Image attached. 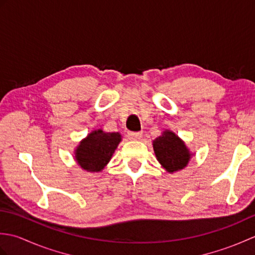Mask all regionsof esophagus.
<instances>
[{"label":"esophagus","mask_w":255,"mask_h":255,"mask_svg":"<svg viewBox=\"0 0 255 255\" xmlns=\"http://www.w3.org/2000/svg\"><path fill=\"white\" fill-rule=\"evenodd\" d=\"M141 137H142V132H140V131H138V132H132V131L128 132V138L130 140H139Z\"/></svg>","instance_id":"obj_1"}]
</instances>
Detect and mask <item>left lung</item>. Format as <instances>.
Returning a JSON list of instances; mask_svg holds the SVG:
<instances>
[{
	"label": "left lung",
	"instance_id": "obj_1",
	"mask_svg": "<svg viewBox=\"0 0 255 255\" xmlns=\"http://www.w3.org/2000/svg\"><path fill=\"white\" fill-rule=\"evenodd\" d=\"M153 150L160 164L170 173L184 169L192 158L183 140L170 130L153 140Z\"/></svg>",
	"mask_w": 255,
	"mask_h": 255
}]
</instances>
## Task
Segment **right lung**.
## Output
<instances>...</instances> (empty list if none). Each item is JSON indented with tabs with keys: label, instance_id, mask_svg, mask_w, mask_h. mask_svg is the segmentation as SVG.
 I'll use <instances>...</instances> for the list:
<instances>
[{
	"label": "right lung",
	"instance_id": "add662e5",
	"mask_svg": "<svg viewBox=\"0 0 255 255\" xmlns=\"http://www.w3.org/2000/svg\"><path fill=\"white\" fill-rule=\"evenodd\" d=\"M121 141L119 132H104L102 129L93 130L75 149V161L85 171L101 172Z\"/></svg>",
	"mask_w": 255,
	"mask_h": 255
}]
</instances>
